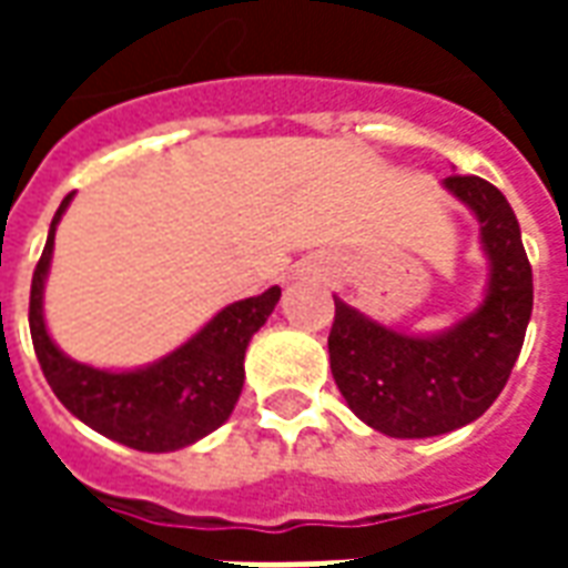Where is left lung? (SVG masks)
I'll use <instances>...</instances> for the list:
<instances>
[{
  "label": "left lung",
  "mask_w": 568,
  "mask_h": 568,
  "mask_svg": "<svg viewBox=\"0 0 568 568\" xmlns=\"http://www.w3.org/2000/svg\"><path fill=\"white\" fill-rule=\"evenodd\" d=\"M440 185L480 224L489 267L480 304L444 332L410 334L334 297V383L349 410L389 438H435L475 423L505 389L532 316V267L511 203L477 175Z\"/></svg>",
  "instance_id": "left-lung-1"
}]
</instances>
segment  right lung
<instances>
[{
	"label": "right lung",
	"instance_id": "right-lung-1",
	"mask_svg": "<svg viewBox=\"0 0 568 568\" xmlns=\"http://www.w3.org/2000/svg\"><path fill=\"white\" fill-rule=\"evenodd\" d=\"M72 194L57 210L30 288V334L44 381L72 417L105 438L142 453H173L231 417L243 393V358L252 334L280 301V285L219 310L197 334L158 362L128 371L93 368L69 358L44 325V280L54 258V234Z\"/></svg>",
	"mask_w": 568,
	"mask_h": 568
}]
</instances>
